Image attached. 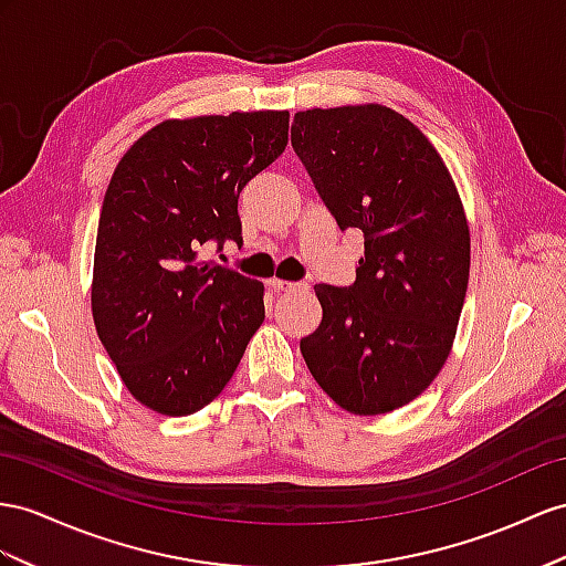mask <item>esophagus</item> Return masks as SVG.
I'll use <instances>...</instances> for the list:
<instances>
[{
    "mask_svg": "<svg viewBox=\"0 0 566 566\" xmlns=\"http://www.w3.org/2000/svg\"><path fill=\"white\" fill-rule=\"evenodd\" d=\"M268 286L272 289V292H296V289H301L303 284H298V282H286V280H280V277H272V280H268Z\"/></svg>",
    "mask_w": 566,
    "mask_h": 566,
    "instance_id": "obj_1",
    "label": "esophagus"
}]
</instances>
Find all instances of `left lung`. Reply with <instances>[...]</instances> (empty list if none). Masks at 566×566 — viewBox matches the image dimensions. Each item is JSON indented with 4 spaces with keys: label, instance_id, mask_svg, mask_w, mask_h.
<instances>
[{
    "label": "left lung",
    "instance_id": "obj_1",
    "mask_svg": "<svg viewBox=\"0 0 566 566\" xmlns=\"http://www.w3.org/2000/svg\"><path fill=\"white\" fill-rule=\"evenodd\" d=\"M292 145L339 229L366 237L352 286L315 284L323 323L301 339L303 360L342 409L395 411L454 344L471 268L457 184L421 128L385 105L296 112Z\"/></svg>",
    "mask_w": 566,
    "mask_h": 566
}]
</instances>
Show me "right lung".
<instances>
[{"label":"right lung","mask_w":566,"mask_h":566,"mask_svg":"<svg viewBox=\"0 0 566 566\" xmlns=\"http://www.w3.org/2000/svg\"><path fill=\"white\" fill-rule=\"evenodd\" d=\"M289 143V112L167 119L112 174L99 212L91 308L128 392L188 416L222 392L265 321V286L200 260L241 243L239 193Z\"/></svg>","instance_id":"right-lung-1"}]
</instances>
